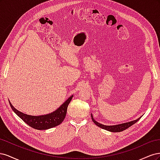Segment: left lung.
<instances>
[{
	"label": "left lung",
	"mask_w": 160,
	"mask_h": 160,
	"mask_svg": "<svg viewBox=\"0 0 160 160\" xmlns=\"http://www.w3.org/2000/svg\"><path fill=\"white\" fill-rule=\"evenodd\" d=\"M91 119H92V120H93V123H95V125H97L98 127H99L101 128H102V129H105L107 131H109V132H122V131L129 128L130 126H132V125H133L134 123H136L138 121H139V119L142 118V117H140L137 119L132 121V122H127V123H123L115 125H103V124H101V123L97 122L94 119L93 115H92V113L91 114Z\"/></svg>",
	"instance_id": "1"
}]
</instances>
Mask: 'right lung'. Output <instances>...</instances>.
Here are the masks:
<instances>
[{
	"label": "right lung",
	"instance_id": "right-lung-1",
	"mask_svg": "<svg viewBox=\"0 0 160 160\" xmlns=\"http://www.w3.org/2000/svg\"><path fill=\"white\" fill-rule=\"evenodd\" d=\"M72 97L73 95L70 96L59 108L52 111V113L38 116L30 115L21 112L13 107L10 101H8L14 112L27 125L38 130H45L56 127L63 122L66 116L67 107L71 102Z\"/></svg>",
	"mask_w": 160,
	"mask_h": 160
}]
</instances>
